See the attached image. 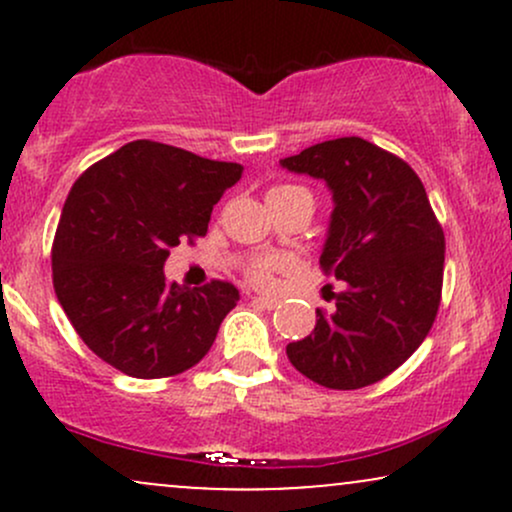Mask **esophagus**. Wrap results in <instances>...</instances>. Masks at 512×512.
Segmentation results:
<instances>
[{"label":"esophagus","instance_id":"34e87169","mask_svg":"<svg viewBox=\"0 0 512 512\" xmlns=\"http://www.w3.org/2000/svg\"><path fill=\"white\" fill-rule=\"evenodd\" d=\"M252 303L260 305V308H264V310H274L276 305H279V298H274V296H252Z\"/></svg>","mask_w":512,"mask_h":512}]
</instances>
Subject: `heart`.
Returning <instances> with one entry per match:
<instances>
[{
    "mask_svg": "<svg viewBox=\"0 0 512 512\" xmlns=\"http://www.w3.org/2000/svg\"><path fill=\"white\" fill-rule=\"evenodd\" d=\"M296 190H303V187L279 185V187H274L269 195H284V192H296ZM281 267H286V257H276V255L257 257V260L248 267V276L255 281V284H269L276 269H281Z\"/></svg>",
    "mask_w": 512,
    "mask_h": 512,
    "instance_id": "heart-1",
    "label": "heart"
}]
</instances>
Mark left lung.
Returning <instances> with one entry per match:
<instances>
[{"label": "left lung", "mask_w": 512, "mask_h": 512, "mask_svg": "<svg viewBox=\"0 0 512 512\" xmlns=\"http://www.w3.org/2000/svg\"><path fill=\"white\" fill-rule=\"evenodd\" d=\"M281 166L325 180L334 211L320 267L344 284L337 310L286 346L298 373L330 390H361L402 366L431 332L443 291L445 236L424 182L402 158L342 137Z\"/></svg>", "instance_id": "left-lung-1"}]
</instances>
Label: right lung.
<instances>
[{
  "label": "right lung",
  "instance_id": "right-lung-1",
  "mask_svg": "<svg viewBox=\"0 0 512 512\" xmlns=\"http://www.w3.org/2000/svg\"><path fill=\"white\" fill-rule=\"evenodd\" d=\"M243 175L178 146L137 139L74 182L52 243L57 301L84 344L132 378H168L207 356L240 293L228 281L168 284L170 248L207 236Z\"/></svg>",
  "mask_w": 512,
  "mask_h": 512
}]
</instances>
